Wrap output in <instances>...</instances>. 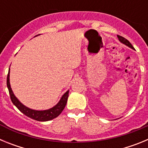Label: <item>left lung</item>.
Segmentation results:
<instances>
[{
	"label": "left lung",
	"mask_w": 148,
	"mask_h": 148,
	"mask_svg": "<svg viewBox=\"0 0 148 148\" xmlns=\"http://www.w3.org/2000/svg\"><path fill=\"white\" fill-rule=\"evenodd\" d=\"M118 38H119V40L120 42L122 43V44H124L125 45L127 46L128 47H130V48H131V49H134V47H133V46H132V44H130V41H129L128 40H127L126 38H125L122 37V36H120V35H118Z\"/></svg>",
	"instance_id": "obj_1"
}]
</instances>
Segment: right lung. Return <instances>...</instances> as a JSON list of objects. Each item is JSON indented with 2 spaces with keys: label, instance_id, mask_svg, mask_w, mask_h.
Returning a JSON list of instances; mask_svg holds the SVG:
<instances>
[{
  "label": "right lung",
  "instance_id": "add662e5",
  "mask_svg": "<svg viewBox=\"0 0 148 148\" xmlns=\"http://www.w3.org/2000/svg\"><path fill=\"white\" fill-rule=\"evenodd\" d=\"M37 36V35H36ZM10 71L9 70V73H8L7 75V81H6V84H7L8 90L10 92V98H11L12 102L14 104V105L18 108L19 110L23 113V114L26 115L27 116L29 117V118L35 119L36 121H50V120L53 119L58 117L63 110L64 109L65 106L66 104V101H67L68 96H69V90H67L64 95L61 96V99L59 100L57 104L53 107V108H49L48 110H36L31 109V108H27V106L23 105L20 101L18 100V98L15 95V94L13 93V91L11 88V85H10Z\"/></svg>",
  "mask_w": 148,
  "mask_h": 148
}]
</instances>
